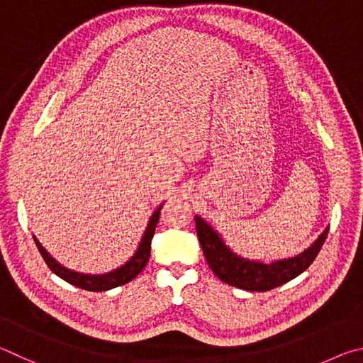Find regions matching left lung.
I'll list each match as a JSON object with an SVG mask.
<instances>
[{
    "mask_svg": "<svg viewBox=\"0 0 363 363\" xmlns=\"http://www.w3.org/2000/svg\"><path fill=\"white\" fill-rule=\"evenodd\" d=\"M194 221L202 252H204L207 264L211 266L213 274L228 285L249 291H268L300 276L314 262L328 234L327 226L320 236L314 240V244L301 252L300 255L263 263L236 255L225 244L220 233L215 231L199 215H196Z\"/></svg>",
    "mask_w": 363,
    "mask_h": 363,
    "instance_id": "left-lung-1",
    "label": "left lung"
}]
</instances>
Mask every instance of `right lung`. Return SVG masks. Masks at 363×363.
<instances>
[{
  "label": "right lung",
  "mask_w": 363,
  "mask_h": 363,
  "mask_svg": "<svg viewBox=\"0 0 363 363\" xmlns=\"http://www.w3.org/2000/svg\"><path fill=\"white\" fill-rule=\"evenodd\" d=\"M161 208L162 204L159 206L155 212H152L151 218L146 225V230L142 236V240L137 247V250L133 255L129 258V262H125L123 266L113 269L110 272H105V274H84V272H78L73 269H68L65 266H62L55 258L49 255V252L44 249V247L40 244L35 236V244L40 250L41 257L44 258V262L49 266V269L54 272L55 276H59L63 281L74 285V287H79L82 290H89V291H106L111 290L114 287H119V285H124L127 282H130L132 279H135L140 272L143 271V268L148 263L150 259V252H151V239L152 234H155L159 215H161Z\"/></svg>",
  "instance_id": "right-lung-1"
}]
</instances>
